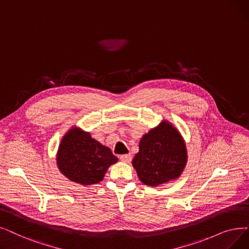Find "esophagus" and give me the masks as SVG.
Wrapping results in <instances>:
<instances>
[{
    "instance_id": "34e87169",
    "label": "esophagus",
    "mask_w": 249,
    "mask_h": 249,
    "mask_svg": "<svg viewBox=\"0 0 249 249\" xmlns=\"http://www.w3.org/2000/svg\"><path fill=\"white\" fill-rule=\"evenodd\" d=\"M131 160H132V156L130 154L120 156V160H122L123 163H130Z\"/></svg>"
}]
</instances>
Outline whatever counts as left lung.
I'll return each mask as SVG.
<instances>
[{
  "label": "left lung",
  "instance_id": "obj_1",
  "mask_svg": "<svg viewBox=\"0 0 249 249\" xmlns=\"http://www.w3.org/2000/svg\"><path fill=\"white\" fill-rule=\"evenodd\" d=\"M187 163L184 139L170 122L163 120L144 134L132 165L144 185L157 187L180 177Z\"/></svg>",
  "mask_w": 249,
  "mask_h": 249
}]
</instances>
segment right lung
Returning a JSON list of instances; mask_svg holds the SVG:
<instances>
[{"label": "right lung", "mask_w": 249, "mask_h": 249, "mask_svg": "<svg viewBox=\"0 0 249 249\" xmlns=\"http://www.w3.org/2000/svg\"><path fill=\"white\" fill-rule=\"evenodd\" d=\"M117 160L109 147L75 126L63 136L57 153L62 174L84 186L101 182L107 168Z\"/></svg>", "instance_id": "obj_1"}]
</instances>
